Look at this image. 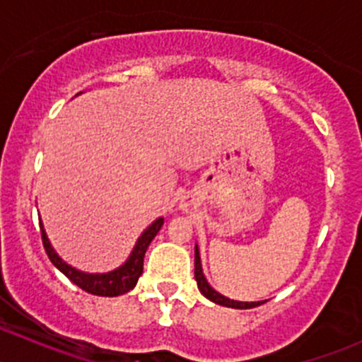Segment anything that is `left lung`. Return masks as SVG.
I'll return each instance as SVG.
<instances>
[{
	"label": "left lung",
	"mask_w": 362,
	"mask_h": 362,
	"mask_svg": "<svg viewBox=\"0 0 362 362\" xmlns=\"http://www.w3.org/2000/svg\"><path fill=\"white\" fill-rule=\"evenodd\" d=\"M194 276H196V282H198V287L199 291H202L204 298H208L210 301L217 303V305H222V306H229V308H240V310H245V308H254V306H259L262 305L264 301H257V303H242V301H233V299H228L224 298L222 294H218L217 291H214L210 287V284L206 282V279H204L203 272H202V261H199V252H198V247L194 249Z\"/></svg>",
	"instance_id": "8db88e82"
}]
</instances>
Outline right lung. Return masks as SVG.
Listing matches in <instances>:
<instances>
[{
  "label": "right lung",
  "instance_id": "add662e5",
  "mask_svg": "<svg viewBox=\"0 0 362 362\" xmlns=\"http://www.w3.org/2000/svg\"><path fill=\"white\" fill-rule=\"evenodd\" d=\"M163 222H164L163 218H158V221H156L154 224H152L144 235H141V238L138 240L136 247H134L133 254H131V257L127 259V262L122 266V268L115 269V272L112 273H105V275H87V273L76 272L75 268L68 266L63 259L57 257V254L54 252L52 247H50L49 238H47L42 224H40V231H42L43 249H45L47 255H49V259L52 261V264L56 266L63 275H66L75 286H78L80 289L86 291V293L113 298V296L129 293V291L136 286L138 279H140L141 272H144L145 252H147L151 242L159 233Z\"/></svg>",
  "mask_w": 362,
  "mask_h": 362
}]
</instances>
